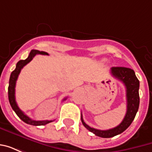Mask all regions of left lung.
Instances as JSON below:
<instances>
[{
    "label": "left lung",
    "mask_w": 152,
    "mask_h": 152,
    "mask_svg": "<svg viewBox=\"0 0 152 152\" xmlns=\"http://www.w3.org/2000/svg\"><path fill=\"white\" fill-rule=\"evenodd\" d=\"M111 73L119 80H121L126 88V99H127V112L124 120L121 124L113 129L107 130H100L91 128L84 121L81 115V122L83 125L94 134L96 136L101 137H112L123 133L134 120L139 107V80H137L134 70L124 66H114L111 69Z\"/></svg>",
    "instance_id": "1"
}]
</instances>
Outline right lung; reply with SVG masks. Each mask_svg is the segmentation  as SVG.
<instances>
[{"mask_svg": "<svg viewBox=\"0 0 152 152\" xmlns=\"http://www.w3.org/2000/svg\"><path fill=\"white\" fill-rule=\"evenodd\" d=\"M37 54L48 55V53L46 52L39 51V50H32L30 52V53H29L28 58H26L25 60H20V61H18V63H17V64H16V68L12 72L10 77L8 87V97L9 101H10V103L12 109L15 111V112L17 114V115L23 122H25V123H27L28 124H31V125H45V124H49L50 122H52L53 121H33V120H31V119H30L27 115H25L19 109V107H18V104L16 102V100H15V86H16V81H17V79H18V75H19V73L21 72V70L23 69V67L25 65H27L28 63H30Z\"/></svg>", "mask_w": 152, "mask_h": 152, "instance_id": "add662e5", "label": "right lung"}]
</instances>
